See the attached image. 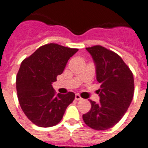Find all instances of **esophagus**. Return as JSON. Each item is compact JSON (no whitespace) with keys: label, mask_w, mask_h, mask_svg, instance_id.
I'll use <instances>...</instances> for the list:
<instances>
[{"label":"esophagus","mask_w":148,"mask_h":148,"mask_svg":"<svg viewBox=\"0 0 148 148\" xmlns=\"http://www.w3.org/2000/svg\"><path fill=\"white\" fill-rule=\"evenodd\" d=\"M75 100L76 101H80V100H82V97L79 96V94H75Z\"/></svg>","instance_id":"34e87169"}]
</instances>
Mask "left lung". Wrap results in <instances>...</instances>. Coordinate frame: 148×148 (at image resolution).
<instances>
[{
    "label": "left lung",
    "mask_w": 148,
    "mask_h": 148,
    "mask_svg": "<svg viewBox=\"0 0 148 148\" xmlns=\"http://www.w3.org/2000/svg\"><path fill=\"white\" fill-rule=\"evenodd\" d=\"M86 50L96 68L101 88L100 101H90L92 108L83 115L85 124L96 130H106L115 125L130 107L134 97V82L130 68L117 54L101 46Z\"/></svg>",
    "instance_id": "8db88e82"
}]
</instances>
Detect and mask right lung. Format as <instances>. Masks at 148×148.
<instances>
[{"mask_svg": "<svg viewBox=\"0 0 148 148\" xmlns=\"http://www.w3.org/2000/svg\"><path fill=\"white\" fill-rule=\"evenodd\" d=\"M77 51L58 44H47L21 63L16 78L18 99L23 113L34 125L43 128L57 125L73 102L74 92L56 94L52 83Z\"/></svg>", "mask_w": 148, "mask_h": 148, "instance_id": "1", "label": "right lung"}]
</instances>
